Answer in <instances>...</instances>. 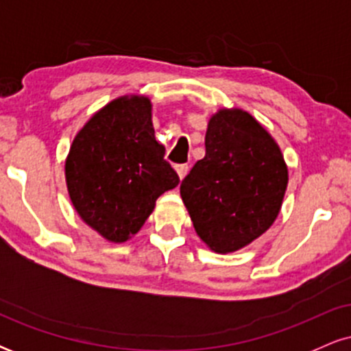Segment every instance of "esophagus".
<instances>
[{
    "label": "esophagus",
    "mask_w": 351,
    "mask_h": 351,
    "mask_svg": "<svg viewBox=\"0 0 351 351\" xmlns=\"http://www.w3.org/2000/svg\"><path fill=\"white\" fill-rule=\"evenodd\" d=\"M175 170H176V173H178L180 180H183L184 176H186V173H188V170H189V167H188L186 163H181V165H176Z\"/></svg>",
    "instance_id": "34e87169"
}]
</instances>
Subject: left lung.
I'll use <instances>...</instances> for the list:
<instances>
[{"label":"left lung","mask_w":351,"mask_h":351,"mask_svg":"<svg viewBox=\"0 0 351 351\" xmlns=\"http://www.w3.org/2000/svg\"><path fill=\"white\" fill-rule=\"evenodd\" d=\"M204 145V158L181 181V198L201 239L216 252H234L276 221L287 167L267 130L237 108L209 120Z\"/></svg>","instance_id":"8db88e82"}]
</instances>
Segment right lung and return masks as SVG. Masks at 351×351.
Returning a JSON list of instances; mask_svg holds the SVG:
<instances>
[{"instance_id":"right-lung-1","label":"right lung","mask_w":351,"mask_h":351,"mask_svg":"<svg viewBox=\"0 0 351 351\" xmlns=\"http://www.w3.org/2000/svg\"><path fill=\"white\" fill-rule=\"evenodd\" d=\"M69 196L79 216L112 243L136 234L155 201L180 183L155 140L147 97H120L84 125L66 160Z\"/></svg>"}]
</instances>
